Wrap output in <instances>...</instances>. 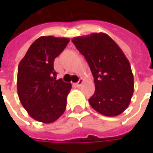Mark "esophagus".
Returning <instances> with one entry per match:
<instances>
[{
	"mask_svg": "<svg viewBox=\"0 0 153 153\" xmlns=\"http://www.w3.org/2000/svg\"><path fill=\"white\" fill-rule=\"evenodd\" d=\"M83 79H79V82H77L76 83H75V85H76V87H78V88H79L82 84H83Z\"/></svg>",
	"mask_w": 153,
	"mask_h": 153,
	"instance_id": "esophagus-1",
	"label": "esophagus"
}]
</instances>
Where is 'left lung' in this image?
Returning a JSON list of instances; mask_svg holds the SVG:
<instances>
[{"instance_id": "obj_1", "label": "left lung", "mask_w": 153, "mask_h": 153, "mask_svg": "<svg viewBox=\"0 0 153 153\" xmlns=\"http://www.w3.org/2000/svg\"><path fill=\"white\" fill-rule=\"evenodd\" d=\"M89 65L95 93L88 99L97 112L116 116L124 112L134 93V75L128 59L112 38L103 33L72 39Z\"/></svg>"}]
</instances>
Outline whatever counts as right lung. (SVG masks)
<instances>
[{
    "label": "right lung",
    "mask_w": 153,
    "mask_h": 153,
    "mask_svg": "<svg viewBox=\"0 0 153 153\" xmlns=\"http://www.w3.org/2000/svg\"><path fill=\"white\" fill-rule=\"evenodd\" d=\"M66 38L42 36L33 42L19 62L17 90L22 106L32 118L49 124L66 108L71 83L56 80L54 60L69 43Z\"/></svg>",
    "instance_id": "obj_1"
}]
</instances>
